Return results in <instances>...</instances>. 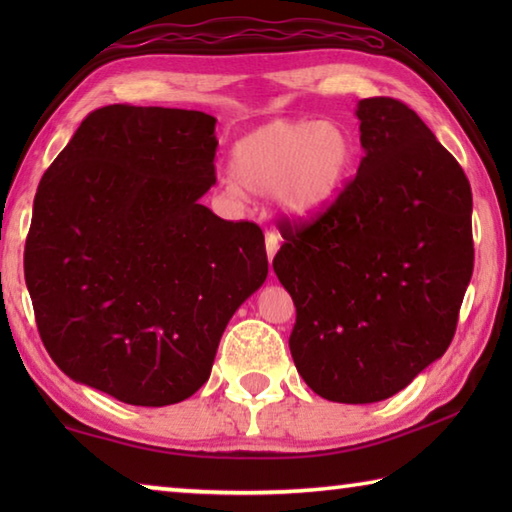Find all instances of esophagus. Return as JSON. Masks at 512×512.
Segmentation results:
<instances>
[{
    "label": "esophagus",
    "mask_w": 512,
    "mask_h": 512,
    "mask_svg": "<svg viewBox=\"0 0 512 512\" xmlns=\"http://www.w3.org/2000/svg\"><path fill=\"white\" fill-rule=\"evenodd\" d=\"M277 248H280V235L275 230H266V255L268 259H273Z\"/></svg>",
    "instance_id": "obj_1"
}]
</instances>
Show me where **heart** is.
<instances>
[{"instance_id": "1", "label": "heart", "mask_w": 512, "mask_h": 512, "mask_svg": "<svg viewBox=\"0 0 512 512\" xmlns=\"http://www.w3.org/2000/svg\"><path fill=\"white\" fill-rule=\"evenodd\" d=\"M357 164V142L336 119H273L235 142L225 189L273 196L293 219H307L334 201Z\"/></svg>"}]
</instances>
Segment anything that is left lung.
<instances>
[{
	"label": "left lung",
	"instance_id": "obj_1",
	"mask_svg": "<svg viewBox=\"0 0 512 512\" xmlns=\"http://www.w3.org/2000/svg\"><path fill=\"white\" fill-rule=\"evenodd\" d=\"M357 117V176L316 219H282L273 259L296 305L293 363L343 404L386 400L443 357L474 268L461 164L402 101L361 99Z\"/></svg>",
	"mask_w": 512,
	"mask_h": 512
}]
</instances>
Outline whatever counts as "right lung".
I'll list each match as a JSON object with an SVG mask.
<instances>
[{
  "label": "right lung",
  "instance_id": "1",
  "mask_svg": "<svg viewBox=\"0 0 512 512\" xmlns=\"http://www.w3.org/2000/svg\"><path fill=\"white\" fill-rule=\"evenodd\" d=\"M214 126L198 110L99 108L38 185L24 277L40 339L67 377L119 402L192 397L266 280L259 225L198 203L216 183Z\"/></svg>",
  "mask_w": 512,
  "mask_h": 512
}]
</instances>
